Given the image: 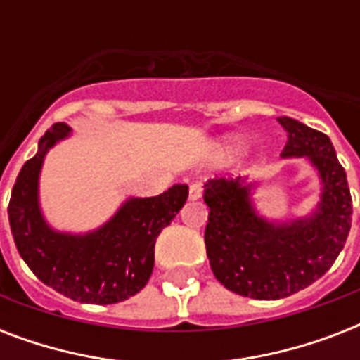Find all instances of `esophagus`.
Here are the masks:
<instances>
[{
	"mask_svg": "<svg viewBox=\"0 0 360 360\" xmlns=\"http://www.w3.org/2000/svg\"><path fill=\"white\" fill-rule=\"evenodd\" d=\"M203 194V186L200 185V183H192L191 188H188V200H192V202H196V200H200Z\"/></svg>",
	"mask_w": 360,
	"mask_h": 360,
	"instance_id": "1",
	"label": "esophagus"
}]
</instances>
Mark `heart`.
I'll list each match as a JSON object with an SVG mask.
<instances>
[{"label": "heart", "mask_w": 360, "mask_h": 360, "mask_svg": "<svg viewBox=\"0 0 360 360\" xmlns=\"http://www.w3.org/2000/svg\"><path fill=\"white\" fill-rule=\"evenodd\" d=\"M250 140L243 134H226L217 141V153L222 157H237L248 147Z\"/></svg>", "instance_id": "obj_1"}]
</instances>
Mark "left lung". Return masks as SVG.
I'll return each mask as SVG.
<instances>
[{"label": "left lung", "instance_id": "1", "mask_svg": "<svg viewBox=\"0 0 360 360\" xmlns=\"http://www.w3.org/2000/svg\"><path fill=\"white\" fill-rule=\"evenodd\" d=\"M288 130L282 158H304L319 179V200L307 217L267 219L254 205L257 181L211 179L205 248L211 271L237 295L276 301L321 278L346 245L353 203L346 172L329 136L280 117Z\"/></svg>", "mask_w": 360, "mask_h": 360}]
</instances>
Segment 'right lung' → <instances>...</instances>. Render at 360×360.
I'll use <instances>...</instances> for the list:
<instances>
[{
    "label": "right lung",
    "mask_w": 360,
    "mask_h": 360,
    "mask_svg": "<svg viewBox=\"0 0 360 360\" xmlns=\"http://www.w3.org/2000/svg\"><path fill=\"white\" fill-rule=\"evenodd\" d=\"M70 132L67 123L53 124L39 140L35 157L20 169L8 202L14 245L37 278L61 295L87 304L127 301L151 276L158 233L185 205L188 186L174 185L153 198H127L97 230H56L42 213L39 181L46 153Z\"/></svg>",
    "instance_id": "1"
}]
</instances>
